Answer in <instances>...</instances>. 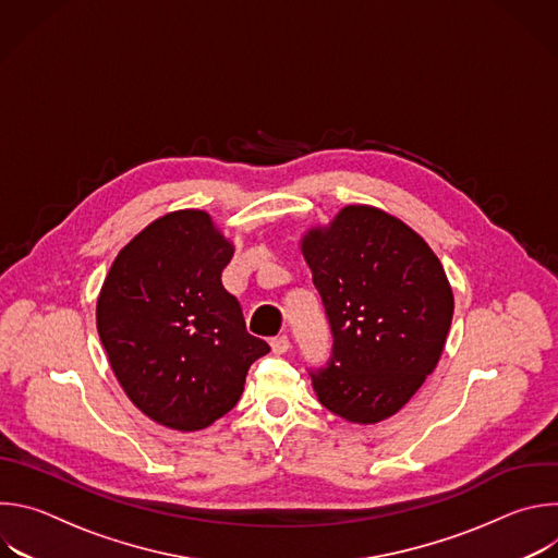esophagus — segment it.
<instances>
[{
    "label": "esophagus",
    "instance_id": "obj_1",
    "mask_svg": "<svg viewBox=\"0 0 558 558\" xmlns=\"http://www.w3.org/2000/svg\"><path fill=\"white\" fill-rule=\"evenodd\" d=\"M289 347H291V342H289L287 336H278V338L271 340V351H274L276 355H284V353L289 351Z\"/></svg>",
    "mask_w": 558,
    "mask_h": 558
}]
</instances>
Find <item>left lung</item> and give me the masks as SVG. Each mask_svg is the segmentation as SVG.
<instances>
[{
	"instance_id": "8db88e82",
	"label": "left lung",
	"mask_w": 558,
	"mask_h": 558,
	"mask_svg": "<svg viewBox=\"0 0 558 558\" xmlns=\"http://www.w3.org/2000/svg\"><path fill=\"white\" fill-rule=\"evenodd\" d=\"M302 256L320 291L333 357L311 373L317 400L351 424H377L409 404L435 371L454 298L424 238L373 205H347L308 227Z\"/></svg>"
}]
</instances>
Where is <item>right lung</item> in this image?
Segmentation results:
<instances>
[{
  "mask_svg": "<svg viewBox=\"0 0 558 558\" xmlns=\"http://www.w3.org/2000/svg\"><path fill=\"white\" fill-rule=\"evenodd\" d=\"M233 243L203 209L151 220L117 254L97 298V331L130 402L151 422L194 433L241 400L269 344L247 333L220 274Z\"/></svg>",
  "mask_w": 558,
  "mask_h": 558,
  "instance_id": "add662e5",
  "label": "right lung"
}]
</instances>
